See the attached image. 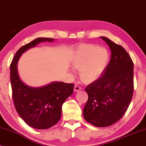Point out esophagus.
I'll return each mask as SVG.
<instances>
[{"label": "esophagus", "mask_w": 146, "mask_h": 146, "mask_svg": "<svg viewBox=\"0 0 146 146\" xmlns=\"http://www.w3.org/2000/svg\"><path fill=\"white\" fill-rule=\"evenodd\" d=\"M81 87L80 86H79V85H75L74 87V91H75V92H76V91L81 90Z\"/></svg>", "instance_id": "1"}]
</instances>
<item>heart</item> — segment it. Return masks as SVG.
<instances>
[{
	"label": "heart",
	"mask_w": 146,
	"mask_h": 146,
	"mask_svg": "<svg viewBox=\"0 0 146 146\" xmlns=\"http://www.w3.org/2000/svg\"><path fill=\"white\" fill-rule=\"evenodd\" d=\"M110 55L106 48L93 44H81L71 60L73 68L79 69V78L90 83L98 79L108 65Z\"/></svg>",
	"instance_id": "b5f03b06"
}]
</instances>
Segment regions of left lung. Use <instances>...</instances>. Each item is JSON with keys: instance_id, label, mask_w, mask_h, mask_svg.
Instances as JSON below:
<instances>
[{"instance_id": "left-lung-1", "label": "left lung", "mask_w": 146, "mask_h": 146, "mask_svg": "<svg viewBox=\"0 0 146 146\" xmlns=\"http://www.w3.org/2000/svg\"><path fill=\"white\" fill-rule=\"evenodd\" d=\"M102 38L111 55L102 76L88 85V100L83 117L96 127H108L119 121L129 107L133 92V63L123 46Z\"/></svg>"}]
</instances>
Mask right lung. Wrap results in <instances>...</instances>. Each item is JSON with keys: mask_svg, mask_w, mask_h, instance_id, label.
I'll use <instances>...</instances> for the list:
<instances>
[{"mask_svg": "<svg viewBox=\"0 0 146 146\" xmlns=\"http://www.w3.org/2000/svg\"><path fill=\"white\" fill-rule=\"evenodd\" d=\"M54 38H37L19 48L11 62V83L13 102L17 113L27 124L38 129L51 127L59 121L63 103L71 96L74 84L53 82L46 86L33 88L19 78L17 63L22 53L39 42H52Z\"/></svg>", "mask_w": 146, "mask_h": 146, "instance_id": "right-lung-1", "label": "right lung"}]
</instances>
